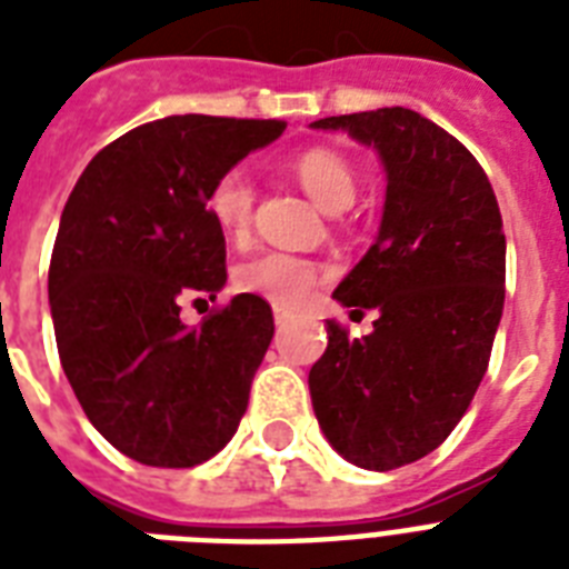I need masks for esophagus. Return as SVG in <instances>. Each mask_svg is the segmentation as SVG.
Listing matches in <instances>:
<instances>
[{"instance_id": "1", "label": "esophagus", "mask_w": 569, "mask_h": 569, "mask_svg": "<svg viewBox=\"0 0 569 569\" xmlns=\"http://www.w3.org/2000/svg\"><path fill=\"white\" fill-rule=\"evenodd\" d=\"M292 319V312L283 310V307H274V321L277 325H286V321Z\"/></svg>"}]
</instances>
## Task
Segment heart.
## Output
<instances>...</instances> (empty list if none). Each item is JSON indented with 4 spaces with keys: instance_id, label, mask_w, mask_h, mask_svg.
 Here are the masks:
<instances>
[{
    "instance_id": "b5f03b06",
    "label": "heart",
    "mask_w": 569,
    "mask_h": 569,
    "mask_svg": "<svg viewBox=\"0 0 569 569\" xmlns=\"http://www.w3.org/2000/svg\"><path fill=\"white\" fill-rule=\"evenodd\" d=\"M292 173L298 177L303 191L328 212H339V209L351 206L357 194L355 164L330 147H312V150L295 156ZM206 209L212 214L214 227L227 239H248L250 227H253V212H257L253 173L241 164L218 173L206 194ZM321 274H325V268L312 259L283 253V250H268V253L239 262L232 271V283L239 292L259 295L274 307L292 310L310 298Z\"/></svg>"
}]
</instances>
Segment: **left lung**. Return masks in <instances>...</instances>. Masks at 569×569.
<instances>
[{
    "label": "left lung",
    "mask_w": 569,
    "mask_h": 569,
    "mask_svg": "<svg viewBox=\"0 0 569 569\" xmlns=\"http://www.w3.org/2000/svg\"><path fill=\"white\" fill-rule=\"evenodd\" d=\"M372 144L387 168L378 241L333 292L378 310L351 339L328 321L310 369L312 410L330 446L363 469L431 455L485 378L505 307V232L493 186L458 138L419 111L378 109L312 123Z\"/></svg>",
    "instance_id": "obj_1"
}]
</instances>
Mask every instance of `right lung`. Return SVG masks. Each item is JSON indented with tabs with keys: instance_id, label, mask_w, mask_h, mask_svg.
Wrapping results in <instances>:
<instances>
[{
	"instance_id": "1",
	"label": "right lung",
	"mask_w": 569,
	"mask_h": 569,
	"mask_svg": "<svg viewBox=\"0 0 569 569\" xmlns=\"http://www.w3.org/2000/svg\"><path fill=\"white\" fill-rule=\"evenodd\" d=\"M283 129L212 114L141 123L102 147L67 197L49 259L58 357L93 428L138 463L197 467L248 410L274 337L268 301L236 295L197 328L180 310L227 283L209 186Z\"/></svg>"
}]
</instances>
